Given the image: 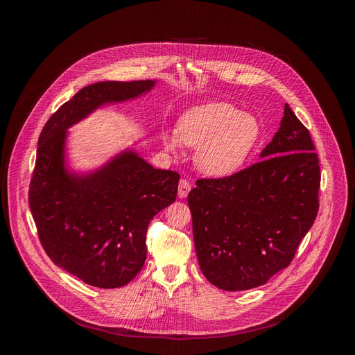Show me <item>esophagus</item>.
<instances>
[{"label":"esophagus","mask_w":355,"mask_h":355,"mask_svg":"<svg viewBox=\"0 0 355 355\" xmlns=\"http://www.w3.org/2000/svg\"><path fill=\"white\" fill-rule=\"evenodd\" d=\"M189 191H191V184L187 179H182L179 182V191H178L179 198H187V196L189 194Z\"/></svg>","instance_id":"obj_1"}]
</instances>
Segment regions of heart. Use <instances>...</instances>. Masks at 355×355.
<instances>
[{"label":"heart","instance_id":"obj_1","mask_svg":"<svg viewBox=\"0 0 355 355\" xmlns=\"http://www.w3.org/2000/svg\"><path fill=\"white\" fill-rule=\"evenodd\" d=\"M261 133V123L254 115L227 102H209L185 111L178 130H166L161 139L171 154L178 153L182 144L197 148V168L209 178L223 179L243 168Z\"/></svg>","mask_w":355,"mask_h":355}]
</instances>
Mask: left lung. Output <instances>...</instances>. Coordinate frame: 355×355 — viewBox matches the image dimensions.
Masks as SVG:
<instances>
[{"instance_id": "obj_1", "label": "left lung", "mask_w": 355, "mask_h": 355, "mask_svg": "<svg viewBox=\"0 0 355 355\" xmlns=\"http://www.w3.org/2000/svg\"><path fill=\"white\" fill-rule=\"evenodd\" d=\"M314 151L306 127L284 103L280 128L257 163L191 189L198 265L213 286L254 288L290 265L318 211Z\"/></svg>"}]
</instances>
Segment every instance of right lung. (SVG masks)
Instances as JSON below:
<instances>
[{"label":"right lung","instance_id":"1","mask_svg":"<svg viewBox=\"0 0 355 355\" xmlns=\"http://www.w3.org/2000/svg\"><path fill=\"white\" fill-rule=\"evenodd\" d=\"M157 80L101 81L53 114L38 139L29 207L50 259L85 284L130 283L146 259V230L175 202L179 175L154 168L128 146L92 170L72 167L69 128L103 106L148 94Z\"/></svg>","mask_w":355,"mask_h":355}]
</instances>
